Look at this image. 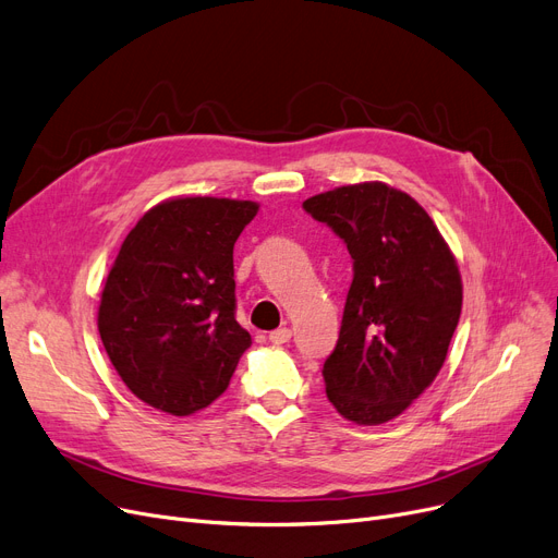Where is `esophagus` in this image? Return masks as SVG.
<instances>
[{
    "label": "esophagus",
    "instance_id": "obj_1",
    "mask_svg": "<svg viewBox=\"0 0 558 558\" xmlns=\"http://www.w3.org/2000/svg\"><path fill=\"white\" fill-rule=\"evenodd\" d=\"M289 339H292V330H289V328H278V330L269 332L271 344H284V342H289Z\"/></svg>",
    "mask_w": 558,
    "mask_h": 558
}]
</instances>
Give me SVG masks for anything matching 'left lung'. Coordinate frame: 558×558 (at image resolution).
I'll list each match as a JSON object with an SVG mask.
<instances>
[{
    "label": "left lung",
    "mask_w": 558,
    "mask_h": 558,
    "mask_svg": "<svg viewBox=\"0 0 558 558\" xmlns=\"http://www.w3.org/2000/svg\"><path fill=\"white\" fill-rule=\"evenodd\" d=\"M303 209L353 259L342 328L322 372L328 401L349 422L385 424L445 365L463 307L456 257L424 207L383 182L319 193Z\"/></svg>",
    "instance_id": "8db88e82"
}]
</instances>
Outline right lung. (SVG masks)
<instances>
[{"mask_svg": "<svg viewBox=\"0 0 558 558\" xmlns=\"http://www.w3.org/2000/svg\"><path fill=\"white\" fill-rule=\"evenodd\" d=\"M259 205L173 198L125 236L107 276L98 330L118 376L178 417L219 399L251 335L234 319L232 251Z\"/></svg>", "mask_w": 558, "mask_h": 558, "instance_id": "obj_1", "label": "right lung"}]
</instances>
